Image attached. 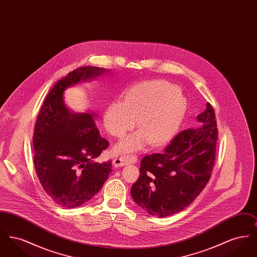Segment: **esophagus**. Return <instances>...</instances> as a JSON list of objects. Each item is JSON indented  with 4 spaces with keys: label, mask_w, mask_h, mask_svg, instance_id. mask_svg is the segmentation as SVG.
<instances>
[{
    "label": "esophagus",
    "mask_w": 257,
    "mask_h": 257,
    "mask_svg": "<svg viewBox=\"0 0 257 257\" xmlns=\"http://www.w3.org/2000/svg\"><path fill=\"white\" fill-rule=\"evenodd\" d=\"M131 162V157L130 156H123L120 158H114L112 160V166L114 168H120L128 165Z\"/></svg>",
    "instance_id": "1"
}]
</instances>
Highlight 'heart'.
Instances as JSON below:
<instances>
[{
  "label": "heart",
  "instance_id": "heart-1",
  "mask_svg": "<svg viewBox=\"0 0 257 257\" xmlns=\"http://www.w3.org/2000/svg\"><path fill=\"white\" fill-rule=\"evenodd\" d=\"M186 110V99L176 86L163 80L147 81L127 89L122 103H110L103 122L109 134L123 138L138 120L140 130L113 147L115 154H127L144 148L148 142L154 147L169 143L183 122Z\"/></svg>",
  "mask_w": 257,
  "mask_h": 257
}]
</instances>
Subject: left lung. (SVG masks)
I'll return each mask as SVG.
<instances>
[{"label":"left lung","instance_id":"1","mask_svg":"<svg viewBox=\"0 0 257 257\" xmlns=\"http://www.w3.org/2000/svg\"><path fill=\"white\" fill-rule=\"evenodd\" d=\"M196 120L200 127L183 130L163 153L147 155L141 161V174L131 188V196L152 216L164 218L182 211L211 177L218 128L209 103Z\"/></svg>","mask_w":257,"mask_h":257}]
</instances>
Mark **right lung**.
<instances>
[{"label":"right lung","mask_w":257,"mask_h":257,"mask_svg":"<svg viewBox=\"0 0 257 257\" xmlns=\"http://www.w3.org/2000/svg\"><path fill=\"white\" fill-rule=\"evenodd\" d=\"M107 71L84 66L68 73L50 90L37 116L34 164L42 188L61 207L86 203L100 191L111 171L110 161H93L109 146L95 126L97 113H76L63 97L67 87L96 79Z\"/></svg>","instance_id":"add662e5"}]
</instances>
